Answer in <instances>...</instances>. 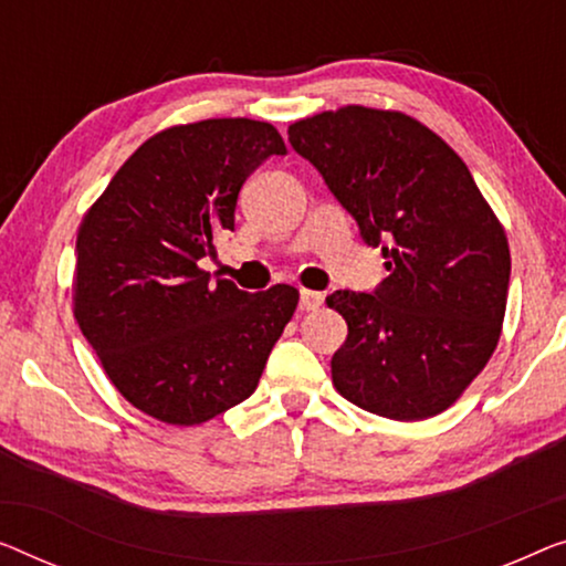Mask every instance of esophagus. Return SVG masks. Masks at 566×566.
<instances>
[{"instance_id":"1","label":"esophagus","mask_w":566,"mask_h":566,"mask_svg":"<svg viewBox=\"0 0 566 566\" xmlns=\"http://www.w3.org/2000/svg\"><path fill=\"white\" fill-rule=\"evenodd\" d=\"M319 305H323V294L319 292H312V290H302L300 292V310H317Z\"/></svg>"}]
</instances>
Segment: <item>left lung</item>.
Here are the masks:
<instances>
[{
  "label": "left lung",
  "mask_w": 566,
  "mask_h": 566,
  "mask_svg": "<svg viewBox=\"0 0 566 566\" xmlns=\"http://www.w3.org/2000/svg\"><path fill=\"white\" fill-rule=\"evenodd\" d=\"M290 142L389 272L370 294L325 300L348 323L335 389L386 419L440 415L499 345L511 280L501 221L458 151L401 112L343 106L294 122Z\"/></svg>",
  "instance_id": "obj_1"
}]
</instances>
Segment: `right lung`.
Returning <instances> with one entry per match:
<instances>
[{
  "instance_id": "add662e5",
  "label": "right lung",
  "mask_w": 566,
  "mask_h": 566,
  "mask_svg": "<svg viewBox=\"0 0 566 566\" xmlns=\"http://www.w3.org/2000/svg\"><path fill=\"white\" fill-rule=\"evenodd\" d=\"M286 155L272 124L206 119L155 134L83 216L73 315L132 407L192 427L256 391L300 292L210 284L202 256L233 231L247 177Z\"/></svg>"
}]
</instances>
